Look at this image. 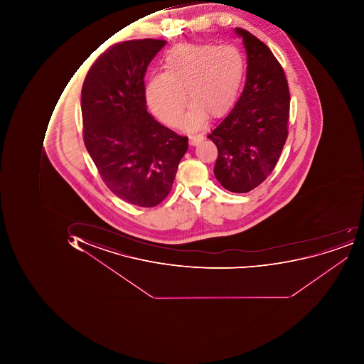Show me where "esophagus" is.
<instances>
[{"mask_svg":"<svg viewBox=\"0 0 364 364\" xmlns=\"http://www.w3.org/2000/svg\"><path fill=\"white\" fill-rule=\"evenodd\" d=\"M203 136L202 134H191L189 136V144L197 145L203 140Z\"/></svg>","mask_w":364,"mask_h":364,"instance_id":"esophagus-1","label":"esophagus"}]
</instances>
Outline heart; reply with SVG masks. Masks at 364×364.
Here are the masks:
<instances>
[{
	"label": "heart",
	"instance_id": "b5f03b06",
	"mask_svg": "<svg viewBox=\"0 0 364 364\" xmlns=\"http://www.w3.org/2000/svg\"><path fill=\"white\" fill-rule=\"evenodd\" d=\"M163 69L145 86L151 112L168 126H178L186 93L191 106L183 124L198 128L208 114L220 118L233 107L244 75V60L233 46L179 43L165 53Z\"/></svg>",
	"mask_w": 364,
	"mask_h": 364
}]
</instances>
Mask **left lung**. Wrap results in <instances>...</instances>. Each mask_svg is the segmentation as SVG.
<instances>
[{
	"mask_svg": "<svg viewBox=\"0 0 364 364\" xmlns=\"http://www.w3.org/2000/svg\"><path fill=\"white\" fill-rule=\"evenodd\" d=\"M235 33L247 55L245 87L208 138L219 153L215 178L228 191L244 193L259 186L278 162L288 138L290 93L270 49L245 29Z\"/></svg>",
	"mask_w": 364,
	"mask_h": 364,
	"instance_id": "left-lung-1",
	"label": "left lung"
}]
</instances>
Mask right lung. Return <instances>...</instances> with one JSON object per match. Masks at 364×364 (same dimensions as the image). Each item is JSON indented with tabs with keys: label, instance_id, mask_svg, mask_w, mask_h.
<instances>
[{
	"label": "right lung",
	"instance_id": "add662e5",
	"mask_svg": "<svg viewBox=\"0 0 364 364\" xmlns=\"http://www.w3.org/2000/svg\"><path fill=\"white\" fill-rule=\"evenodd\" d=\"M165 45L141 39L112 46L82 87L86 149L110 191L139 207H155L167 197L188 149L187 136L157 122L146 108L143 79Z\"/></svg>",
	"mask_w": 364,
	"mask_h": 364
}]
</instances>
